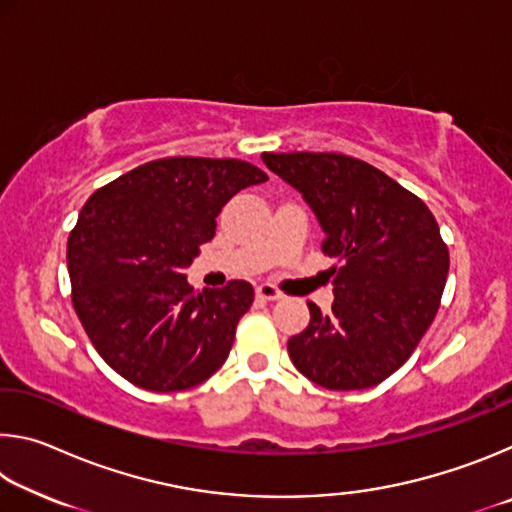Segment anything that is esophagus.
<instances>
[{"instance_id":"34e87169","label":"esophagus","mask_w":512,"mask_h":512,"mask_svg":"<svg viewBox=\"0 0 512 512\" xmlns=\"http://www.w3.org/2000/svg\"><path fill=\"white\" fill-rule=\"evenodd\" d=\"M255 293H257L259 300H280L282 298V291L275 289L273 284H268V282L259 284V287L255 289Z\"/></svg>"}]
</instances>
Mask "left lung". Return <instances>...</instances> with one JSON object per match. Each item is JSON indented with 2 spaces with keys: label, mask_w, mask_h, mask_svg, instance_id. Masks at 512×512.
<instances>
[{
  "label": "left lung",
  "mask_w": 512,
  "mask_h": 512,
  "mask_svg": "<svg viewBox=\"0 0 512 512\" xmlns=\"http://www.w3.org/2000/svg\"><path fill=\"white\" fill-rule=\"evenodd\" d=\"M296 187L339 266L332 311L307 302V329L289 339L302 375L329 391L377 386L404 366L443 298L449 250L427 205L384 171L343 153H262Z\"/></svg>",
  "instance_id": "1"
}]
</instances>
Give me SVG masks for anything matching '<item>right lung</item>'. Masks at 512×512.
<instances>
[{"instance_id": "add662e5", "label": "right lung", "mask_w": 512, "mask_h": 512, "mask_svg": "<svg viewBox=\"0 0 512 512\" xmlns=\"http://www.w3.org/2000/svg\"><path fill=\"white\" fill-rule=\"evenodd\" d=\"M268 176L232 158H162L83 205L67 241L72 302L101 359L153 393L203 384L228 359L255 291L244 280L194 291L185 268L232 196Z\"/></svg>"}]
</instances>
